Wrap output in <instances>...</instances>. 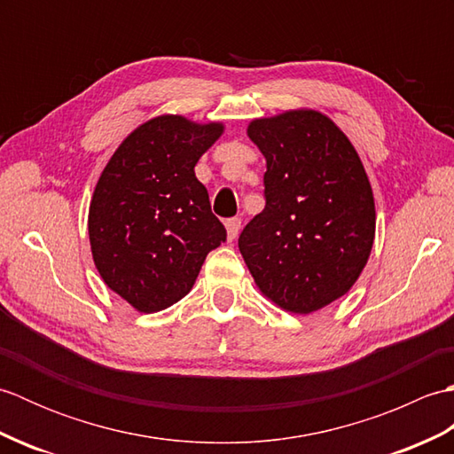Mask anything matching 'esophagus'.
Returning <instances> with one entry per match:
<instances>
[{"instance_id": "esophagus-1", "label": "esophagus", "mask_w": 454, "mask_h": 454, "mask_svg": "<svg viewBox=\"0 0 454 454\" xmlns=\"http://www.w3.org/2000/svg\"><path fill=\"white\" fill-rule=\"evenodd\" d=\"M239 226H242V220H239V218H228V220H226V234H228L230 242H232V239L238 238Z\"/></svg>"}]
</instances>
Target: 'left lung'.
I'll return each instance as SVG.
<instances>
[{
  "instance_id": "1",
  "label": "left lung",
  "mask_w": 454,
  "mask_h": 454,
  "mask_svg": "<svg viewBox=\"0 0 454 454\" xmlns=\"http://www.w3.org/2000/svg\"><path fill=\"white\" fill-rule=\"evenodd\" d=\"M267 161L265 208L238 247L255 285L293 314L341 298L369 262L374 197L359 153L337 124L312 109L249 122Z\"/></svg>"
}]
</instances>
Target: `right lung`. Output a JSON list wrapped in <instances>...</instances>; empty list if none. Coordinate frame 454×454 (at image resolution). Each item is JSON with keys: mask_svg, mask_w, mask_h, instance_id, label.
<instances>
[{"mask_svg": "<svg viewBox=\"0 0 454 454\" xmlns=\"http://www.w3.org/2000/svg\"><path fill=\"white\" fill-rule=\"evenodd\" d=\"M222 132V122L160 114L121 142L95 185L88 218L95 267L138 312L181 301L208 252L226 242L195 176L199 158Z\"/></svg>", "mask_w": 454, "mask_h": 454, "instance_id": "add662e5", "label": "right lung"}]
</instances>
